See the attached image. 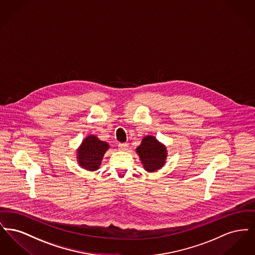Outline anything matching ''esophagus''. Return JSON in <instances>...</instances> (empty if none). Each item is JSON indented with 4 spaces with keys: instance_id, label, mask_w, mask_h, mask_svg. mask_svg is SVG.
Instances as JSON below:
<instances>
[{
    "instance_id": "obj_1",
    "label": "esophagus",
    "mask_w": 255,
    "mask_h": 255,
    "mask_svg": "<svg viewBox=\"0 0 255 255\" xmlns=\"http://www.w3.org/2000/svg\"><path fill=\"white\" fill-rule=\"evenodd\" d=\"M119 148L120 150L122 151H126L128 149V144L126 142H123V143H119Z\"/></svg>"
}]
</instances>
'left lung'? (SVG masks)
<instances>
[{
	"label": "left lung",
	"instance_id": "obj_1",
	"mask_svg": "<svg viewBox=\"0 0 255 255\" xmlns=\"http://www.w3.org/2000/svg\"><path fill=\"white\" fill-rule=\"evenodd\" d=\"M136 153L148 172L159 169L165 162L166 149L152 135H147L142 139L141 144L136 148Z\"/></svg>",
	"mask_w": 255,
	"mask_h": 255
}]
</instances>
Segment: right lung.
Returning a JSON list of instances; mask_svg holds the SVG:
<instances>
[{
    "label": "right lung",
    "instance_id": "obj_1",
    "mask_svg": "<svg viewBox=\"0 0 255 255\" xmlns=\"http://www.w3.org/2000/svg\"><path fill=\"white\" fill-rule=\"evenodd\" d=\"M108 149V143L99 140L96 135L87 136L77 152L79 164L89 171L98 169L103 156Z\"/></svg>",
    "mask_w": 255,
    "mask_h": 255
}]
</instances>
